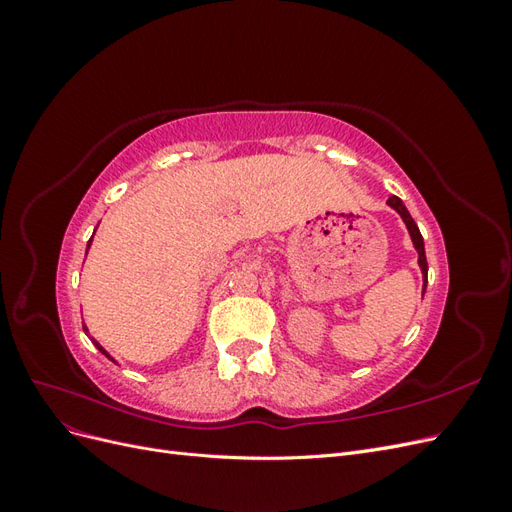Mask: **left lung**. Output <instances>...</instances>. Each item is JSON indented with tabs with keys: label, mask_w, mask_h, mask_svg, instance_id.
<instances>
[{
	"label": "left lung",
	"mask_w": 512,
	"mask_h": 512,
	"mask_svg": "<svg viewBox=\"0 0 512 512\" xmlns=\"http://www.w3.org/2000/svg\"><path fill=\"white\" fill-rule=\"evenodd\" d=\"M386 203H389V205L401 215V218H404V222H406V226H408V230H410L412 243H414L416 252H418V265H421V271H423V277H425V284H427V258H425V243H423L421 230H418V226H416V222L412 220V215L408 213L406 205L401 203V200H399L397 196H391L389 200H386ZM425 284H423V292H425Z\"/></svg>",
	"instance_id": "1"
}]
</instances>
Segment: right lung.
Masks as SVG:
<instances>
[{"mask_svg":"<svg viewBox=\"0 0 512 512\" xmlns=\"http://www.w3.org/2000/svg\"><path fill=\"white\" fill-rule=\"evenodd\" d=\"M83 329H85V327H83ZM85 331H87V329H85ZM94 344H96V348H98L102 354H106V356H108V352H106V350H104V348H102V346L96 342V339H94ZM108 359H111V356H108Z\"/></svg>","mask_w":512,"mask_h":512,"instance_id":"1","label":"right lung"}]
</instances>
